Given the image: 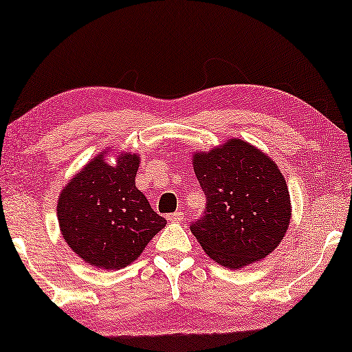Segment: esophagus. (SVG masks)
Masks as SVG:
<instances>
[{"mask_svg":"<svg viewBox=\"0 0 352 352\" xmlns=\"http://www.w3.org/2000/svg\"><path fill=\"white\" fill-rule=\"evenodd\" d=\"M166 218H168V221H171V223H181L184 220V212L177 210V212H175V214H171Z\"/></svg>","mask_w":352,"mask_h":352,"instance_id":"obj_1","label":"esophagus"}]
</instances>
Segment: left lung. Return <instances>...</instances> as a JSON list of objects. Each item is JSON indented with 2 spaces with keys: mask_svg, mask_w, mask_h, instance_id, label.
<instances>
[{
  "mask_svg": "<svg viewBox=\"0 0 352 352\" xmlns=\"http://www.w3.org/2000/svg\"><path fill=\"white\" fill-rule=\"evenodd\" d=\"M206 215L190 230L212 261L240 270L262 261L289 229L292 201L279 166L241 138L192 154Z\"/></svg>",
  "mask_w": 352,
  "mask_h": 352,
  "instance_id": "1",
  "label": "left lung"
}]
</instances>
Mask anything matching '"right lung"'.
Listing matches in <instances>:
<instances>
[{"mask_svg": "<svg viewBox=\"0 0 352 352\" xmlns=\"http://www.w3.org/2000/svg\"><path fill=\"white\" fill-rule=\"evenodd\" d=\"M111 151L96 154L63 186L57 220L63 240L85 263L120 270L140 257L166 220L135 187L138 154L123 151L111 165Z\"/></svg>", "mask_w": 352, "mask_h": 352, "instance_id": "add662e5", "label": "right lung"}]
</instances>
